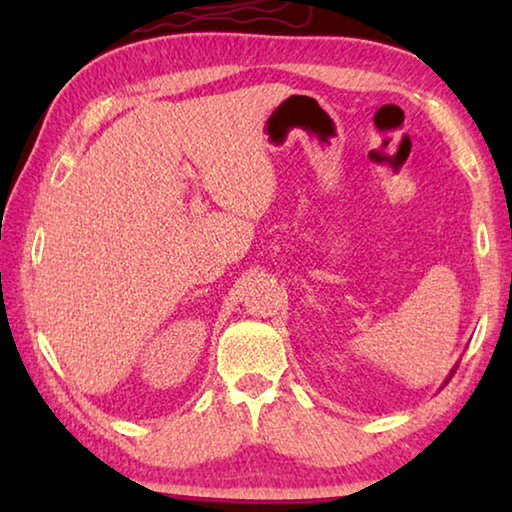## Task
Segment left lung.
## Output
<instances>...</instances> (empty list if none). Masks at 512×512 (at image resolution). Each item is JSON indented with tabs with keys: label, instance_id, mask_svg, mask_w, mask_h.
Returning <instances> with one entry per match:
<instances>
[{
	"label": "left lung",
	"instance_id": "left-lung-1",
	"mask_svg": "<svg viewBox=\"0 0 512 512\" xmlns=\"http://www.w3.org/2000/svg\"><path fill=\"white\" fill-rule=\"evenodd\" d=\"M449 377H452V375H449Z\"/></svg>",
	"mask_w": 512,
	"mask_h": 512
}]
</instances>
